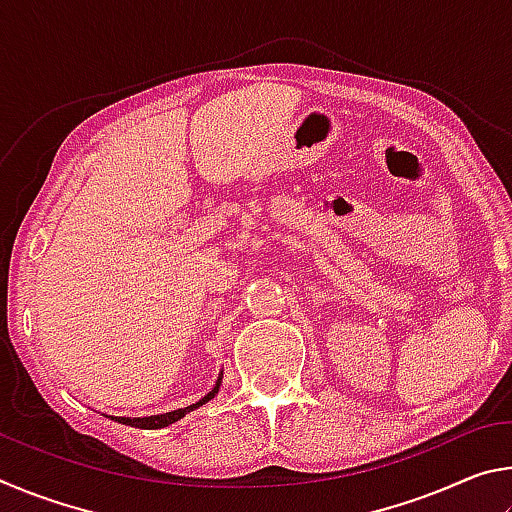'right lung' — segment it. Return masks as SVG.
Instances as JSON below:
<instances>
[{
	"label": "right lung",
	"instance_id": "right-lung-1",
	"mask_svg": "<svg viewBox=\"0 0 512 512\" xmlns=\"http://www.w3.org/2000/svg\"><path fill=\"white\" fill-rule=\"evenodd\" d=\"M221 379H223V370H221V375H219V379H216V384H214V388L210 393H207L205 397H201V400H198L196 404H189V406H185V409H176V411H169V413H160V415H146V418H121V415H106V418H110V420H115V422H119V424H128V427H135V429H162V427H169V424H173V422H178L180 418H185L187 413H192V411H196L198 406H203L205 402H210L212 397L219 393V388H221Z\"/></svg>",
	"mask_w": 512,
	"mask_h": 512
}]
</instances>
